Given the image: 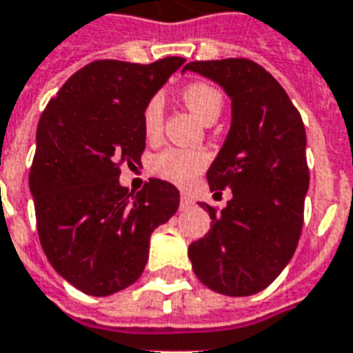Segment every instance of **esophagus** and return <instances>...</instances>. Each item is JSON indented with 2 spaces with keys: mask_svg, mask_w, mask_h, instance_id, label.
I'll list each match as a JSON object with an SVG mask.
<instances>
[{
  "mask_svg": "<svg viewBox=\"0 0 353 353\" xmlns=\"http://www.w3.org/2000/svg\"><path fill=\"white\" fill-rule=\"evenodd\" d=\"M179 206H181V208H189V206H193V199H191V196H189V194H181V196H179Z\"/></svg>",
  "mask_w": 353,
  "mask_h": 353,
  "instance_id": "esophagus-1",
  "label": "esophagus"
}]
</instances>
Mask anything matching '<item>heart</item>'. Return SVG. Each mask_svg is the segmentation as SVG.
<instances>
[{
	"label": "heart",
	"mask_w": 353,
	"mask_h": 353,
	"mask_svg": "<svg viewBox=\"0 0 353 353\" xmlns=\"http://www.w3.org/2000/svg\"><path fill=\"white\" fill-rule=\"evenodd\" d=\"M181 97L185 105L191 108L204 124L216 122V118L223 108L221 93L204 82L189 83L181 91ZM141 125L147 139H157L160 135L162 125H164V101L160 95H152L151 99L145 103L141 112ZM206 164H208V159L204 152L170 147L152 157L149 168L154 176L185 187V185L193 183L196 176L206 168Z\"/></svg>",
	"instance_id": "1"
}]
</instances>
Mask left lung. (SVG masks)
<instances>
[{
    "label": "left lung",
    "mask_w": 353,
    "mask_h": 353,
    "mask_svg": "<svg viewBox=\"0 0 353 353\" xmlns=\"http://www.w3.org/2000/svg\"><path fill=\"white\" fill-rule=\"evenodd\" d=\"M183 70L231 97V128L206 179L210 191L231 189L233 199L219 214L206 204L210 231L189 245V258L202 285L250 296L277 279L302 233L310 187L304 122L281 83L250 59L194 61Z\"/></svg>",
    "instance_id": "1"
}]
</instances>
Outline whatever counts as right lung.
Listing matches in <instances>:
<instances>
[{"label": "right lung", "mask_w": 353, "mask_h": 353, "mask_svg": "<svg viewBox=\"0 0 353 353\" xmlns=\"http://www.w3.org/2000/svg\"><path fill=\"white\" fill-rule=\"evenodd\" d=\"M93 61L72 74L39 118L30 191L41 248L55 271L91 296L139 279L149 239L179 206V191L149 179L120 185V166L141 164L145 103L183 65Z\"/></svg>", "instance_id": "add662e5"}]
</instances>
